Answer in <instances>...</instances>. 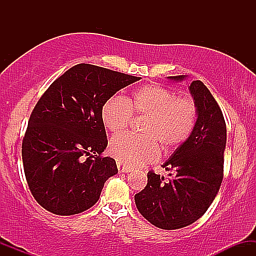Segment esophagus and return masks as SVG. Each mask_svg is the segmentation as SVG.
<instances>
[{"instance_id": "1", "label": "esophagus", "mask_w": 256, "mask_h": 256, "mask_svg": "<svg viewBox=\"0 0 256 256\" xmlns=\"http://www.w3.org/2000/svg\"><path fill=\"white\" fill-rule=\"evenodd\" d=\"M116 166H118V171H119V172H122V173H128V172H131V171H132L131 167L122 165V164H120V162H116Z\"/></svg>"}]
</instances>
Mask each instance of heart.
Instances as JSON below:
<instances>
[{
    "label": "heart",
    "mask_w": 256,
    "mask_h": 256,
    "mask_svg": "<svg viewBox=\"0 0 256 256\" xmlns=\"http://www.w3.org/2000/svg\"><path fill=\"white\" fill-rule=\"evenodd\" d=\"M132 113L146 116L142 134H122L110 142V152L120 164L140 166L156 160L158 146L177 148L190 137L198 119L195 102L176 98L174 92L158 84H146L131 94L128 101L114 96L102 106L101 119L106 128L119 134L128 128Z\"/></svg>",
    "instance_id": "1"
}]
</instances>
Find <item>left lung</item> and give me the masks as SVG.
I'll return each mask as SVG.
<instances>
[{"instance_id":"8db88e82","label":"left lung","mask_w":256,"mask_h":256,"mask_svg":"<svg viewBox=\"0 0 256 256\" xmlns=\"http://www.w3.org/2000/svg\"><path fill=\"white\" fill-rule=\"evenodd\" d=\"M167 78L182 82L186 76ZM189 91L198 110L195 128L162 165L174 176L165 182L160 174L148 172L146 186L134 195L138 212L164 230L185 228L201 218L222 180L226 125L222 110L201 80H194Z\"/></svg>"}]
</instances>
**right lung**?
<instances>
[{"mask_svg":"<svg viewBox=\"0 0 256 256\" xmlns=\"http://www.w3.org/2000/svg\"><path fill=\"white\" fill-rule=\"evenodd\" d=\"M140 79L79 64L40 98L28 120L22 155L28 188L43 208L73 216L98 201L106 180L118 173L114 158L101 156L108 143L102 106ZM84 156L90 158L84 160Z\"/></svg>","mask_w":256,"mask_h":256,"instance_id":"obj_1","label":"right lung"}]
</instances>
